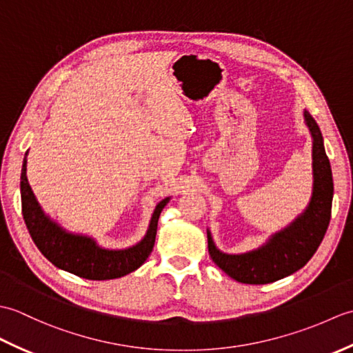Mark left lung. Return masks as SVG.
<instances>
[{"mask_svg":"<svg viewBox=\"0 0 353 353\" xmlns=\"http://www.w3.org/2000/svg\"><path fill=\"white\" fill-rule=\"evenodd\" d=\"M305 121L314 139V190L308 209L291 226L270 238L264 247L244 254L221 253L208 232V249L212 261L236 282L262 285L290 276L312 258L323 241L331 220L332 171L319 125L308 112H305Z\"/></svg>","mask_w":353,"mask_h":353,"instance_id":"1","label":"left lung"}]
</instances>
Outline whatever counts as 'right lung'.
<instances>
[{
	"label": "right lung",
	"instance_id": "1",
	"mask_svg": "<svg viewBox=\"0 0 353 353\" xmlns=\"http://www.w3.org/2000/svg\"><path fill=\"white\" fill-rule=\"evenodd\" d=\"M27 154L28 152L26 153L21 172L22 215H24L30 236L51 264L91 281L117 279V277L134 272L144 264L153 250L157 220H159L162 209L168 203V197L157 203L147 235L139 244L125 250L101 249L91 238L66 234L42 212L27 181Z\"/></svg>",
	"mask_w": 353,
	"mask_h": 353
}]
</instances>
